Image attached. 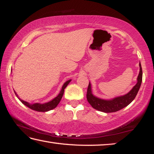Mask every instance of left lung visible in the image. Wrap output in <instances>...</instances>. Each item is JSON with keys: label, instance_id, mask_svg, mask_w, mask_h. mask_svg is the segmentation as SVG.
Here are the masks:
<instances>
[{"label": "left lung", "instance_id": "left-lung-1", "mask_svg": "<svg viewBox=\"0 0 154 154\" xmlns=\"http://www.w3.org/2000/svg\"><path fill=\"white\" fill-rule=\"evenodd\" d=\"M139 66H140V72H139L138 78H137V83L131 89V91L125 95L116 97V98L109 99V100L99 98L92 94L91 85L89 82L88 88H87V99L89 103L91 105V107L96 110L100 111V112L112 113L119 111L129 105L136 98L142 83L143 70H142L140 62L139 63Z\"/></svg>", "mask_w": 154, "mask_h": 154}]
</instances>
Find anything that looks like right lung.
Returning a JSON list of instances; mask_svg holds the SVG:
<instances>
[{"label": "right lung", "instance_id": "1", "mask_svg": "<svg viewBox=\"0 0 154 154\" xmlns=\"http://www.w3.org/2000/svg\"><path fill=\"white\" fill-rule=\"evenodd\" d=\"M71 80H67V81H66L65 83L63 84V87H62V89H61L60 93H59L58 95L56 96V98H54L51 101L47 102V103H42V104H41V103L30 104L29 103H27V102L21 100V99L17 95V94L16 93L15 91H14V93H15L16 96H17V98L20 100L21 103H22L23 104H24V105L25 106H27V107L30 108L31 109L36 111V112H48V111H50L51 109H53L56 108V107H57V105H58V103H60L61 98H62V97L63 96L65 89L66 88V87H67V85H69V83L71 82Z\"/></svg>", "mask_w": 154, "mask_h": 154}]
</instances>
